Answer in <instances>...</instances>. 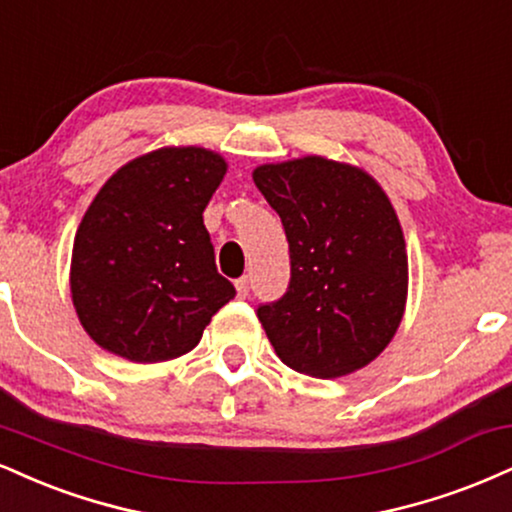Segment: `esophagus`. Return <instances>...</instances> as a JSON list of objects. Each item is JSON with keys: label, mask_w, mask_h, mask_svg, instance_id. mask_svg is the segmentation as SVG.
<instances>
[{"label": "esophagus", "mask_w": 512, "mask_h": 512, "mask_svg": "<svg viewBox=\"0 0 512 512\" xmlns=\"http://www.w3.org/2000/svg\"><path fill=\"white\" fill-rule=\"evenodd\" d=\"M236 291H238V298H248L250 295V279L248 276H240L236 281Z\"/></svg>", "instance_id": "34e87169"}]
</instances>
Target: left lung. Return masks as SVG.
<instances>
[{
    "label": "left lung",
    "instance_id": "1",
    "mask_svg": "<svg viewBox=\"0 0 512 512\" xmlns=\"http://www.w3.org/2000/svg\"><path fill=\"white\" fill-rule=\"evenodd\" d=\"M252 178L291 252L286 293L257 305L276 355L322 379L369 365L396 334L408 293L389 197L365 171L324 157L260 166Z\"/></svg>",
    "mask_w": 512,
    "mask_h": 512
}]
</instances>
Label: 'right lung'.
Returning <instances> with one entry per match:
<instances>
[{"mask_svg":"<svg viewBox=\"0 0 512 512\" xmlns=\"http://www.w3.org/2000/svg\"><path fill=\"white\" fill-rule=\"evenodd\" d=\"M226 162L202 147H166L104 183L73 240L71 295L92 341L133 362L193 350L236 295L217 272L202 221Z\"/></svg>","mask_w":512,"mask_h":512,"instance_id":"1","label":"right lung"}]
</instances>
